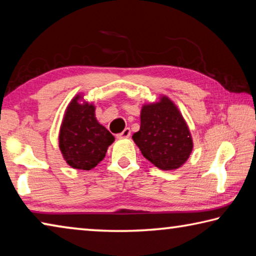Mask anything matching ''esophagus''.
Wrapping results in <instances>:
<instances>
[{
	"label": "esophagus",
	"mask_w": 256,
	"mask_h": 256,
	"mask_svg": "<svg viewBox=\"0 0 256 256\" xmlns=\"http://www.w3.org/2000/svg\"><path fill=\"white\" fill-rule=\"evenodd\" d=\"M130 136H131V130H130L128 128H126L123 132H120L118 134V136H116V138H128Z\"/></svg>",
	"instance_id": "1"
}]
</instances>
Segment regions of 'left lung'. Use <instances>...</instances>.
Listing matches in <instances>:
<instances>
[{
	"label": "left lung",
	"instance_id": "obj_1",
	"mask_svg": "<svg viewBox=\"0 0 256 256\" xmlns=\"http://www.w3.org/2000/svg\"><path fill=\"white\" fill-rule=\"evenodd\" d=\"M140 118V130L132 138L144 157L162 170L183 166L193 150V140L175 104L162 96L142 106Z\"/></svg>",
	"mask_w": 256,
	"mask_h": 256
}]
</instances>
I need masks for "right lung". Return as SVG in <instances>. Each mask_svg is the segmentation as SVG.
<instances>
[{"label": "right lung", "instance_id": "obj_1", "mask_svg": "<svg viewBox=\"0 0 256 256\" xmlns=\"http://www.w3.org/2000/svg\"><path fill=\"white\" fill-rule=\"evenodd\" d=\"M92 102L81 94L72 99L60 128L58 146L64 160L74 170H90L105 158L115 138L102 126L94 114Z\"/></svg>", "mask_w": 256, "mask_h": 256}]
</instances>
